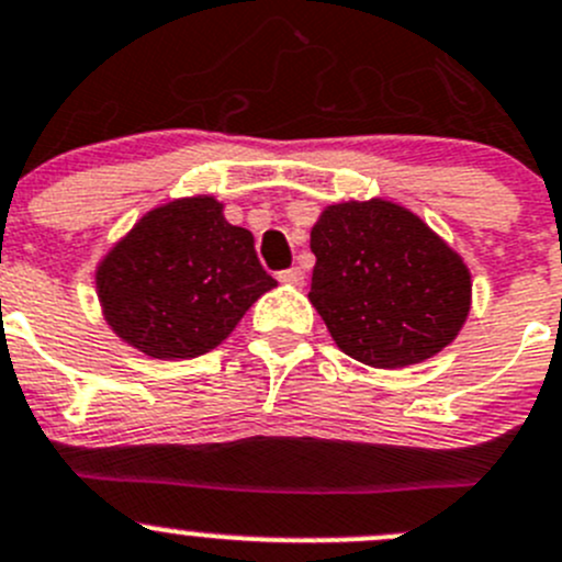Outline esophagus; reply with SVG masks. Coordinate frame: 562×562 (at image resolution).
<instances>
[{
  "instance_id": "34e87169",
  "label": "esophagus",
  "mask_w": 562,
  "mask_h": 562,
  "mask_svg": "<svg viewBox=\"0 0 562 562\" xmlns=\"http://www.w3.org/2000/svg\"><path fill=\"white\" fill-rule=\"evenodd\" d=\"M278 281H281V284H290V286H301L303 284V270H301V267H290V270L278 272Z\"/></svg>"
}]
</instances>
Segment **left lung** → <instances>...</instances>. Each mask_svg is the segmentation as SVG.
Listing matches in <instances>:
<instances>
[{"label": "left lung", "instance_id": "left-lung-1", "mask_svg": "<svg viewBox=\"0 0 562 562\" xmlns=\"http://www.w3.org/2000/svg\"><path fill=\"white\" fill-rule=\"evenodd\" d=\"M308 301L336 347L378 370L445 350L472 308L461 256L405 206L372 198L325 206L312 228Z\"/></svg>", "mask_w": 562, "mask_h": 562}]
</instances>
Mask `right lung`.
<instances>
[{
	"mask_svg": "<svg viewBox=\"0 0 562 562\" xmlns=\"http://www.w3.org/2000/svg\"><path fill=\"white\" fill-rule=\"evenodd\" d=\"M272 286L254 234L232 226L212 195L176 198L143 215L95 270L106 325L162 361L215 350Z\"/></svg>",
	"mask_w": 562,
	"mask_h": 562,
	"instance_id": "right-lung-1",
	"label": "right lung"
}]
</instances>
